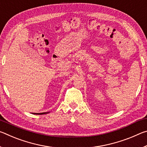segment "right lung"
Returning a JSON list of instances; mask_svg holds the SVG:
<instances>
[{"instance_id": "right-lung-1", "label": "right lung", "mask_w": 147, "mask_h": 147, "mask_svg": "<svg viewBox=\"0 0 147 147\" xmlns=\"http://www.w3.org/2000/svg\"><path fill=\"white\" fill-rule=\"evenodd\" d=\"M45 113H34V114H36V115H42V114H45Z\"/></svg>"}]
</instances>
